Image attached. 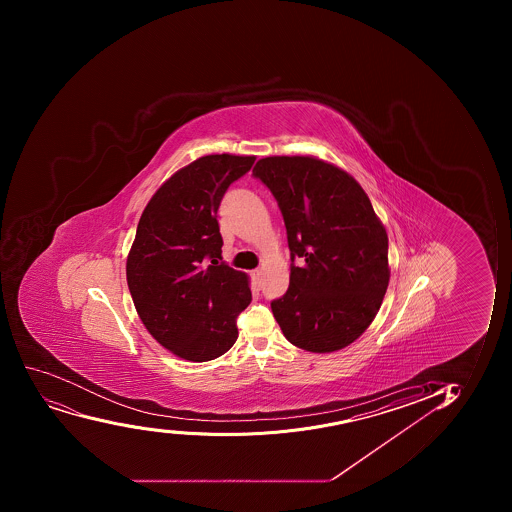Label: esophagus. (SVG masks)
Wrapping results in <instances>:
<instances>
[{
  "label": "esophagus",
  "instance_id": "esophagus-1",
  "mask_svg": "<svg viewBox=\"0 0 512 512\" xmlns=\"http://www.w3.org/2000/svg\"><path fill=\"white\" fill-rule=\"evenodd\" d=\"M252 279L255 280V284H260V280H262V270H253Z\"/></svg>",
  "mask_w": 512,
  "mask_h": 512
}]
</instances>
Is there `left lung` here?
Returning a JSON list of instances; mask_svg holds the SVG:
<instances>
[{
  "label": "left lung",
  "instance_id": "obj_1",
  "mask_svg": "<svg viewBox=\"0 0 512 512\" xmlns=\"http://www.w3.org/2000/svg\"><path fill=\"white\" fill-rule=\"evenodd\" d=\"M252 173L279 203L289 240L290 285L270 304L275 320L299 349H344L372 324L389 285L384 225L364 188L332 163L265 157Z\"/></svg>",
  "mask_w": 512,
  "mask_h": 512
}]
</instances>
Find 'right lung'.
Listing matches in <instances>:
<instances>
[{
    "label": "right lung",
    "mask_w": 512,
    "mask_h": 512,
    "mask_svg": "<svg viewBox=\"0 0 512 512\" xmlns=\"http://www.w3.org/2000/svg\"><path fill=\"white\" fill-rule=\"evenodd\" d=\"M255 157L207 155L173 173L143 210L127 259L133 304L153 339L180 359L207 362L238 337L252 292L222 262L217 210Z\"/></svg>",
    "instance_id": "right-lung-1"
}]
</instances>
